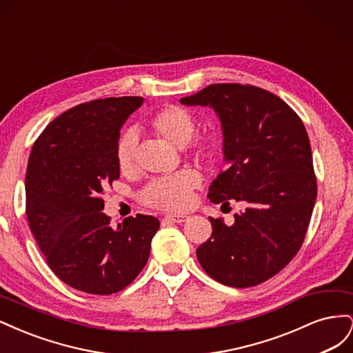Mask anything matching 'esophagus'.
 <instances>
[{"instance_id":"esophagus-1","label":"esophagus","mask_w":353,"mask_h":353,"mask_svg":"<svg viewBox=\"0 0 353 353\" xmlns=\"http://www.w3.org/2000/svg\"><path fill=\"white\" fill-rule=\"evenodd\" d=\"M188 216L184 215V213H170V215H166L163 219L165 221H170V222H176V223H181L184 222Z\"/></svg>"}]
</instances>
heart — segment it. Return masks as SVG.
Here are the masks:
<instances>
[{"label": "heart", "instance_id": "obj_1", "mask_svg": "<svg viewBox=\"0 0 353 353\" xmlns=\"http://www.w3.org/2000/svg\"><path fill=\"white\" fill-rule=\"evenodd\" d=\"M154 134L175 145H184L185 150L199 160H209L215 154V140L208 132H194L196 119L193 113L181 105H166L157 110L150 119ZM137 134L128 130L116 143V163L121 172L130 174L135 168ZM200 176L193 169H183L178 174L152 179L141 191L140 200L144 205L163 209L181 210L188 206L191 193L199 185Z\"/></svg>", "mask_w": 353, "mask_h": 353}]
</instances>
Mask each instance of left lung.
<instances>
[{"label":"left lung","instance_id":"1","mask_svg":"<svg viewBox=\"0 0 353 353\" xmlns=\"http://www.w3.org/2000/svg\"><path fill=\"white\" fill-rule=\"evenodd\" d=\"M179 101L218 113L228 168L208 197L244 206L231 227L209 218L212 237L196 250L197 259L221 284L258 285L294 258L312 216L316 178L306 128L290 105L253 85L212 83Z\"/></svg>","mask_w":353,"mask_h":353}]
</instances>
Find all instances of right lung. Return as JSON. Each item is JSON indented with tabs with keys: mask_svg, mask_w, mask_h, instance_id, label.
Segmentation results:
<instances>
[{
	"mask_svg": "<svg viewBox=\"0 0 353 353\" xmlns=\"http://www.w3.org/2000/svg\"><path fill=\"white\" fill-rule=\"evenodd\" d=\"M143 97H109L74 105L50 122L26 169L29 228L51 271L90 294H113L143 271L160 222L126 218L113 228L103 193L119 179L116 143Z\"/></svg>",
	"mask_w": 353,
	"mask_h": 353,
	"instance_id": "1",
	"label": "right lung"
}]
</instances>
